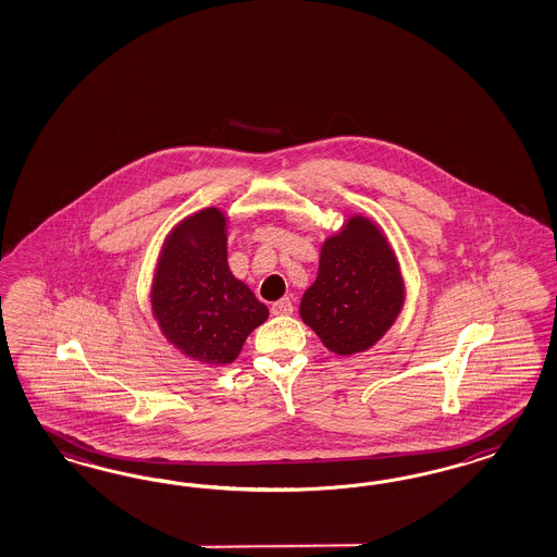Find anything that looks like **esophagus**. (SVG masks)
I'll return each mask as SVG.
<instances>
[{"instance_id":"obj_1","label":"esophagus","mask_w":557,"mask_h":557,"mask_svg":"<svg viewBox=\"0 0 557 557\" xmlns=\"http://www.w3.org/2000/svg\"><path fill=\"white\" fill-rule=\"evenodd\" d=\"M292 310H294V306L289 298H282V300L271 304V314H275V317H287V314H292Z\"/></svg>"}]
</instances>
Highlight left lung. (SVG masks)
Wrapping results in <instances>:
<instances>
[{
	"mask_svg": "<svg viewBox=\"0 0 557 557\" xmlns=\"http://www.w3.org/2000/svg\"><path fill=\"white\" fill-rule=\"evenodd\" d=\"M405 306V280L382 228L361 214L321 247L314 284L304 292L302 321L337 355L361 354L388 333Z\"/></svg>",
	"mask_w": 557,
	"mask_h": 557,
	"instance_id": "left-lung-1",
	"label": "left lung"
}]
</instances>
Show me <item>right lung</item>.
I'll return each mask as SVG.
<instances>
[{
    "instance_id": "right-lung-1",
    "label": "right lung",
    "mask_w": 557,
    "mask_h": 557,
    "mask_svg": "<svg viewBox=\"0 0 557 557\" xmlns=\"http://www.w3.org/2000/svg\"><path fill=\"white\" fill-rule=\"evenodd\" d=\"M152 317L169 343L208 366L233 363L270 310L226 261V214L210 206L169 233L151 286Z\"/></svg>"
}]
</instances>
